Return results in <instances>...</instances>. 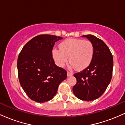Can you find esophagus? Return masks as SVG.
I'll return each instance as SVG.
<instances>
[{
    "label": "esophagus",
    "mask_w": 125,
    "mask_h": 125,
    "mask_svg": "<svg viewBox=\"0 0 125 125\" xmlns=\"http://www.w3.org/2000/svg\"><path fill=\"white\" fill-rule=\"evenodd\" d=\"M72 75H73V73L72 72H67V77L72 76Z\"/></svg>",
    "instance_id": "34e87169"
}]
</instances>
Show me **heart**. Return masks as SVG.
Segmentation results:
<instances>
[{
	"mask_svg": "<svg viewBox=\"0 0 125 125\" xmlns=\"http://www.w3.org/2000/svg\"><path fill=\"white\" fill-rule=\"evenodd\" d=\"M59 48L53 49L52 56L60 67H63L69 58L72 66L81 71L89 65L94 58V46L89 41L67 39L60 44Z\"/></svg>",
	"mask_w": 125,
	"mask_h": 125,
	"instance_id": "obj_1",
	"label": "heart"
}]
</instances>
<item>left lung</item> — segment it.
Listing matches in <instances>:
<instances>
[{
    "label": "left lung",
    "instance_id": "obj_1",
    "mask_svg": "<svg viewBox=\"0 0 125 125\" xmlns=\"http://www.w3.org/2000/svg\"><path fill=\"white\" fill-rule=\"evenodd\" d=\"M87 38L94 46V55L88 67L74 74L77 80L73 92L77 98L92 101L102 95L110 83L112 76L113 56L103 41L92 35L82 36Z\"/></svg>",
    "mask_w": 125,
    "mask_h": 125
}]
</instances>
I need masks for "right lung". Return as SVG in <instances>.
I'll return each mask as SVG.
<instances>
[{
    "mask_svg": "<svg viewBox=\"0 0 125 125\" xmlns=\"http://www.w3.org/2000/svg\"><path fill=\"white\" fill-rule=\"evenodd\" d=\"M60 36L41 35L24 46L18 59L20 83L30 99L38 103L52 99L59 84L66 79L67 72L57 66L52 51Z\"/></svg>",
    "mask_w": 125,
    "mask_h": 125,
    "instance_id": "right-lung-1",
    "label": "right lung"
}]
</instances>
